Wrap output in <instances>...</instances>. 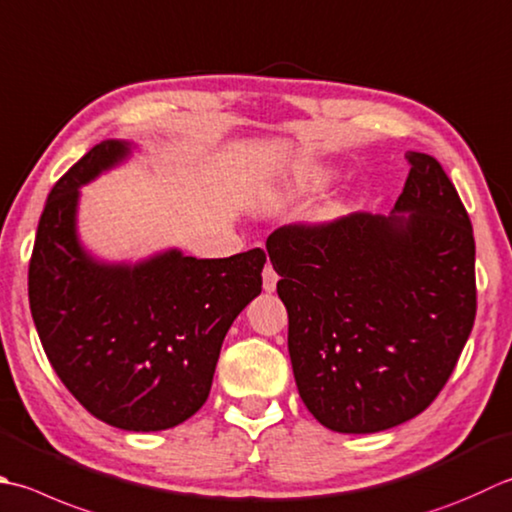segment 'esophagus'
Returning <instances> with one entry per match:
<instances>
[{"label":"esophagus","instance_id":"1","mask_svg":"<svg viewBox=\"0 0 512 512\" xmlns=\"http://www.w3.org/2000/svg\"><path fill=\"white\" fill-rule=\"evenodd\" d=\"M262 279H264V290L266 293H273V290L277 288V273L273 270V266H266L264 270H262Z\"/></svg>","mask_w":512,"mask_h":512}]
</instances>
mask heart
<instances>
[{
    "label": "heart",
    "instance_id": "heart-1",
    "mask_svg": "<svg viewBox=\"0 0 512 512\" xmlns=\"http://www.w3.org/2000/svg\"><path fill=\"white\" fill-rule=\"evenodd\" d=\"M333 179H335V170L333 168H324V166L310 168V170H306L302 177L297 179L295 190H297V193H313V190H319V188L328 186L330 182H333ZM339 210H342V206H330L326 213L322 215V219L335 217Z\"/></svg>",
    "mask_w": 512,
    "mask_h": 512
}]
</instances>
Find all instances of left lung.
I'll list each match as a JSON object with an SVG mask.
<instances>
[{"mask_svg":"<svg viewBox=\"0 0 512 512\" xmlns=\"http://www.w3.org/2000/svg\"><path fill=\"white\" fill-rule=\"evenodd\" d=\"M406 157L390 215L284 226L266 239L299 397L335 433H379L424 413L473 330L468 213L435 157Z\"/></svg>","mask_w":512,"mask_h":512,"instance_id":"8db88e82","label":"left lung"}]
</instances>
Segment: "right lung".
<instances>
[{
  "mask_svg": "<svg viewBox=\"0 0 512 512\" xmlns=\"http://www.w3.org/2000/svg\"><path fill=\"white\" fill-rule=\"evenodd\" d=\"M137 144L106 139L46 199L28 266V302L48 362L90 415L155 433L204 406L228 328L262 293V248L197 259L166 248L108 262L79 237L82 186Z\"/></svg>",
  "mask_w": 512,
  "mask_h": 512,
  "instance_id": "add662e5",
  "label": "right lung"
}]
</instances>
